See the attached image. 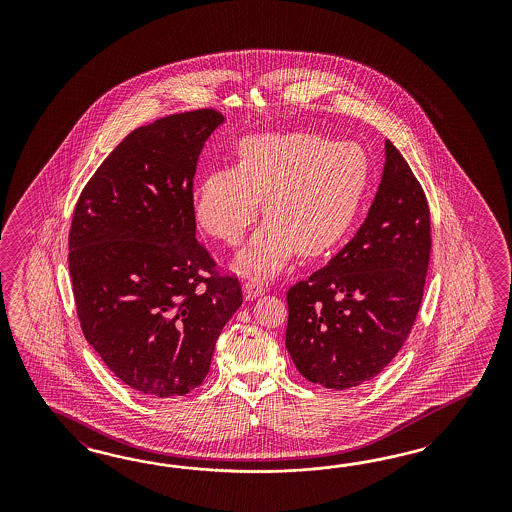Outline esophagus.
Wrapping results in <instances>:
<instances>
[{"label": "esophagus", "instance_id": "esophagus-1", "mask_svg": "<svg viewBox=\"0 0 512 512\" xmlns=\"http://www.w3.org/2000/svg\"><path fill=\"white\" fill-rule=\"evenodd\" d=\"M242 291H244L246 300H253L263 293V283L257 278H248L242 285Z\"/></svg>", "mask_w": 512, "mask_h": 512}]
</instances>
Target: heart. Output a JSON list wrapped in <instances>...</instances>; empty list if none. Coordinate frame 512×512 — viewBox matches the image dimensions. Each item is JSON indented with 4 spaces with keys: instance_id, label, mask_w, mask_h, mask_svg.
<instances>
[{
    "instance_id": "1",
    "label": "heart",
    "mask_w": 512,
    "mask_h": 512,
    "mask_svg": "<svg viewBox=\"0 0 512 512\" xmlns=\"http://www.w3.org/2000/svg\"><path fill=\"white\" fill-rule=\"evenodd\" d=\"M370 186V159L357 142L317 133H266L238 144V165L204 174L193 193L202 229L238 244L263 199L266 223L238 257L244 270L274 274L298 249L334 248L357 219Z\"/></svg>"
}]
</instances>
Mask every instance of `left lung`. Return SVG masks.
I'll list each match as a JSON object with an SVG mask.
<instances>
[{"instance_id":"left-lung-1","label":"left lung","mask_w":512,"mask_h":512,"mask_svg":"<svg viewBox=\"0 0 512 512\" xmlns=\"http://www.w3.org/2000/svg\"><path fill=\"white\" fill-rule=\"evenodd\" d=\"M430 249L424 189L387 140L383 178L357 234L287 291L285 345L296 370L336 390L383 372L417 319Z\"/></svg>"}]
</instances>
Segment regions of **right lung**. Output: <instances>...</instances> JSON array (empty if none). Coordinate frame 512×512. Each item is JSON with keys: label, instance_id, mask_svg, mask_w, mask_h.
Instances as JSON below:
<instances>
[{"label": "right lung", "instance_id": "add662e5", "mask_svg": "<svg viewBox=\"0 0 512 512\" xmlns=\"http://www.w3.org/2000/svg\"><path fill=\"white\" fill-rule=\"evenodd\" d=\"M223 120L214 109L189 110L131 131L73 212L69 272L84 338L150 398L201 385L244 300L238 278L217 274L195 238L197 161Z\"/></svg>", "mask_w": 512, "mask_h": 512}]
</instances>
